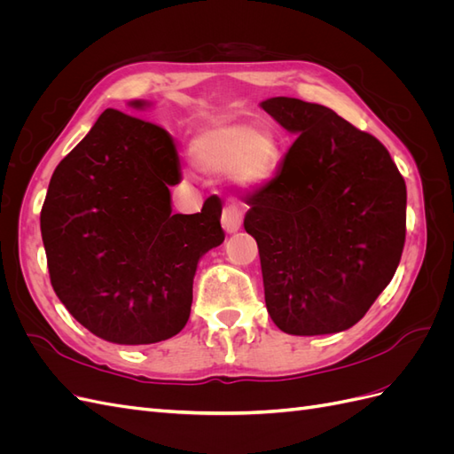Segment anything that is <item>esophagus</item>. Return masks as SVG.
<instances>
[{
    "label": "esophagus",
    "mask_w": 454,
    "mask_h": 454,
    "mask_svg": "<svg viewBox=\"0 0 454 454\" xmlns=\"http://www.w3.org/2000/svg\"><path fill=\"white\" fill-rule=\"evenodd\" d=\"M222 225L227 232H237L242 225V210L237 204H229L222 214Z\"/></svg>",
    "instance_id": "esophagus-1"
}]
</instances>
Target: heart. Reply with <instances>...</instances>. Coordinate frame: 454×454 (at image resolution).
<instances>
[{
  "mask_svg": "<svg viewBox=\"0 0 454 454\" xmlns=\"http://www.w3.org/2000/svg\"><path fill=\"white\" fill-rule=\"evenodd\" d=\"M191 151L204 172H231L242 187L265 184L280 162L274 136L250 122L204 129L195 136Z\"/></svg>",
  "mask_w": 454,
  "mask_h": 454,
  "instance_id": "b5f03b06",
  "label": "heart"
}]
</instances>
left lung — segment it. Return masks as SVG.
Listing matches in <instances>:
<instances>
[{
	"label": "left lung",
	"instance_id": "1",
	"mask_svg": "<svg viewBox=\"0 0 454 454\" xmlns=\"http://www.w3.org/2000/svg\"><path fill=\"white\" fill-rule=\"evenodd\" d=\"M261 107L297 134L277 176L246 199L267 310L290 335L345 332L400 265L405 180L375 136L333 109L286 96Z\"/></svg>",
	"mask_w": 454,
	"mask_h": 454
}]
</instances>
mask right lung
Returning <instances> with one entry per match:
<instances>
[{"label":"right lung","instance_id":"add662e5","mask_svg":"<svg viewBox=\"0 0 454 454\" xmlns=\"http://www.w3.org/2000/svg\"><path fill=\"white\" fill-rule=\"evenodd\" d=\"M180 182L172 136L112 107L54 170L41 208L49 277L96 337L151 345L185 327L199 259L225 232L217 197L172 214L168 187Z\"/></svg>","mask_w":454,"mask_h":454}]
</instances>
